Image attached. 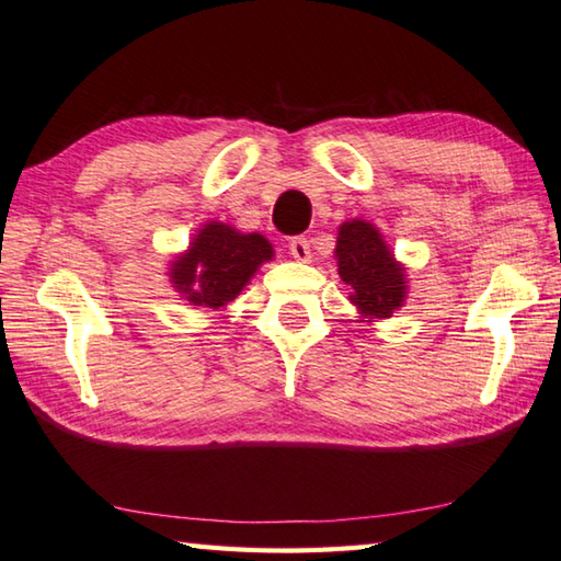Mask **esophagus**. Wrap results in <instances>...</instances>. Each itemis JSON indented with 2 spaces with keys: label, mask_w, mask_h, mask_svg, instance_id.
<instances>
[{
  "label": "esophagus",
  "mask_w": 561,
  "mask_h": 561,
  "mask_svg": "<svg viewBox=\"0 0 561 561\" xmlns=\"http://www.w3.org/2000/svg\"><path fill=\"white\" fill-rule=\"evenodd\" d=\"M290 253H293V259L300 261V263H310L312 261V251H310L308 239H302V237L290 239Z\"/></svg>",
  "instance_id": "34e87169"
}]
</instances>
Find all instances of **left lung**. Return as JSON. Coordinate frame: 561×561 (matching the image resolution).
<instances>
[{"label": "left lung", "mask_w": 561, "mask_h": 561, "mask_svg": "<svg viewBox=\"0 0 561 561\" xmlns=\"http://www.w3.org/2000/svg\"><path fill=\"white\" fill-rule=\"evenodd\" d=\"M336 271L348 285L358 322L393 317L408 298V271L396 259L380 229L366 219H346L336 229Z\"/></svg>", "instance_id": "1"}]
</instances>
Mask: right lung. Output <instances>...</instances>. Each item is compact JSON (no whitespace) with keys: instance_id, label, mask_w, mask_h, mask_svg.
<instances>
[{"instance_id":"add662e5","label":"right lung","mask_w":561,"mask_h":561,"mask_svg":"<svg viewBox=\"0 0 561 561\" xmlns=\"http://www.w3.org/2000/svg\"><path fill=\"white\" fill-rule=\"evenodd\" d=\"M273 256V244L259 231H239L213 219L195 231L185 251L168 261L165 276L195 310H225Z\"/></svg>"}]
</instances>
